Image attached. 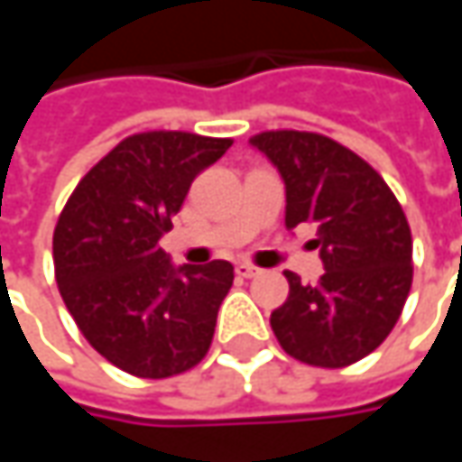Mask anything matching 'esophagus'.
Here are the masks:
<instances>
[{
  "instance_id": "1",
  "label": "esophagus",
  "mask_w": 462,
  "mask_h": 462,
  "mask_svg": "<svg viewBox=\"0 0 462 462\" xmlns=\"http://www.w3.org/2000/svg\"><path fill=\"white\" fill-rule=\"evenodd\" d=\"M236 275H239V277H257L259 267L249 264V262H239V264H236Z\"/></svg>"
}]
</instances>
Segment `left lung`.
<instances>
[{"label":"left lung","instance_id":"obj_1","mask_svg":"<svg viewBox=\"0 0 462 462\" xmlns=\"http://www.w3.org/2000/svg\"><path fill=\"white\" fill-rule=\"evenodd\" d=\"M249 143L285 182V226H319L324 262L316 285L285 273L291 293L270 316L277 342L316 367L363 360L396 327L411 288V231L396 195L365 159L327 135L267 131Z\"/></svg>","mask_w":462,"mask_h":462}]
</instances>
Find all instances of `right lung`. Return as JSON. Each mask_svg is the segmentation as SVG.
I'll list each match as a JSON object with an SVG mask.
<instances>
[{"label":"right lung","instance_id":"1","mask_svg":"<svg viewBox=\"0 0 462 462\" xmlns=\"http://www.w3.org/2000/svg\"><path fill=\"white\" fill-rule=\"evenodd\" d=\"M231 138L182 131L128 135L89 169L59 216L53 267L63 303L99 355L138 378L200 363L234 285L226 259L174 267L159 239L192 180Z\"/></svg>","mask_w":462,"mask_h":462}]
</instances>
